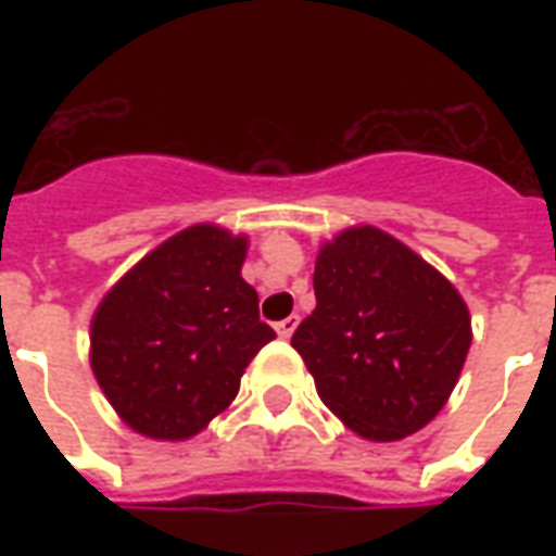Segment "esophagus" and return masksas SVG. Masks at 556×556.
<instances>
[{
	"mask_svg": "<svg viewBox=\"0 0 556 556\" xmlns=\"http://www.w3.org/2000/svg\"><path fill=\"white\" fill-rule=\"evenodd\" d=\"M294 327H298V315H289V318H282V321H277V333L282 339H289L291 333H294Z\"/></svg>",
	"mask_w": 556,
	"mask_h": 556,
	"instance_id": "1",
	"label": "esophagus"
}]
</instances>
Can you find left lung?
<instances>
[{"label":"left lung","instance_id":"left-lung-1","mask_svg":"<svg viewBox=\"0 0 556 556\" xmlns=\"http://www.w3.org/2000/svg\"><path fill=\"white\" fill-rule=\"evenodd\" d=\"M313 286L315 309L291 345L327 408L369 441H399L434 419L470 349L458 291L372 226L321 247Z\"/></svg>","mask_w":556,"mask_h":556}]
</instances>
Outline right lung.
<instances>
[{
  "instance_id": "1",
  "label": "right lung",
  "mask_w": 556,
  "mask_h": 556,
  "mask_svg": "<svg viewBox=\"0 0 556 556\" xmlns=\"http://www.w3.org/2000/svg\"><path fill=\"white\" fill-rule=\"evenodd\" d=\"M247 241L190 226L146 255L94 313L91 369L130 429L160 441L202 431L277 337L243 282Z\"/></svg>"
}]
</instances>
